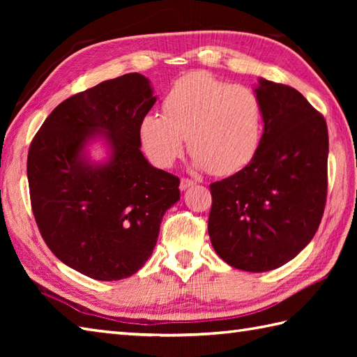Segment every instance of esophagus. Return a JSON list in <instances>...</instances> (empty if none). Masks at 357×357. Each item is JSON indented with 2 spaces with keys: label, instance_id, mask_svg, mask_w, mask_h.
<instances>
[{
  "label": "esophagus",
  "instance_id": "esophagus-1",
  "mask_svg": "<svg viewBox=\"0 0 357 357\" xmlns=\"http://www.w3.org/2000/svg\"><path fill=\"white\" fill-rule=\"evenodd\" d=\"M195 185V181L188 179V178H183L181 179V184H179V188L181 190H187V188H190Z\"/></svg>",
  "mask_w": 357,
  "mask_h": 357
}]
</instances>
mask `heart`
<instances>
[{"label":"heart","instance_id":"1","mask_svg":"<svg viewBox=\"0 0 357 357\" xmlns=\"http://www.w3.org/2000/svg\"><path fill=\"white\" fill-rule=\"evenodd\" d=\"M262 135L264 105L255 90L208 72L179 78L164 96L162 115L147 113L139 124L142 150L155 165L170 167L187 138L195 165L215 176H231L252 164Z\"/></svg>","mask_w":357,"mask_h":357}]
</instances>
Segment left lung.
Here are the masks:
<instances>
[{
	"mask_svg": "<svg viewBox=\"0 0 357 357\" xmlns=\"http://www.w3.org/2000/svg\"><path fill=\"white\" fill-rule=\"evenodd\" d=\"M259 153L244 170L210 184L208 234L222 261L261 273L291 261L313 239L327 202L328 130L298 90L259 79Z\"/></svg>",
	"mask_w": 357,
	"mask_h": 357,
	"instance_id": "1",
	"label": "left lung"
}]
</instances>
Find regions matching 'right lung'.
<instances>
[{"label":"right lung","instance_id":"obj_1","mask_svg":"<svg viewBox=\"0 0 357 357\" xmlns=\"http://www.w3.org/2000/svg\"><path fill=\"white\" fill-rule=\"evenodd\" d=\"M155 101L139 73L104 81L55 107L30 144V204L41 236L59 261L92 279L135 275L153 253L164 213L179 201V178L139 150L141 119ZM98 134L112 155L93 166L82 150Z\"/></svg>","mask_w":357,"mask_h":357}]
</instances>
